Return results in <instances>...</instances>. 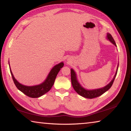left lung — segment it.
<instances>
[{
	"label": "left lung",
	"instance_id": "1",
	"mask_svg": "<svg viewBox=\"0 0 131 131\" xmlns=\"http://www.w3.org/2000/svg\"><path fill=\"white\" fill-rule=\"evenodd\" d=\"M107 38L108 40H109V41L112 42V43L115 45L117 47L116 42H115L114 39L113 38V37L112 35H111L110 34H107ZM118 67H117V69L116 72V74H115L113 79L111 81L110 83L107 84V85H106L105 87H104L103 88H99V89H96V90H87L84 88L83 87H81V85L80 84V83L78 82L77 80V77H76V73H75L73 69H71V81H72V84L74 90L76 91V92L77 94H79L80 95L83 96L84 97H86V98H88V99H92V98H95V97H98L101 95L104 94L105 92L107 91V90H108L112 87V85H113V83L114 81L115 77H116L117 73V70H118Z\"/></svg>",
	"mask_w": 131,
	"mask_h": 131
}]
</instances>
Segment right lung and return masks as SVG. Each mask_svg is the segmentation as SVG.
Wrapping results in <instances>:
<instances>
[{"label": "right lung", "instance_id": "1", "mask_svg": "<svg viewBox=\"0 0 131 131\" xmlns=\"http://www.w3.org/2000/svg\"><path fill=\"white\" fill-rule=\"evenodd\" d=\"M63 65L64 64L63 62H61L55 65L50 71L47 79L43 83L34 86H26L20 84L14 78L11 69H10V70L13 81H14L15 85L18 89L21 91L22 92H23L24 94L27 95L28 96L35 98V97H39L41 96L49 91L54 83L55 80L56 79L58 73L61 70V68H62Z\"/></svg>", "mask_w": 131, "mask_h": 131}]
</instances>
